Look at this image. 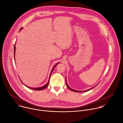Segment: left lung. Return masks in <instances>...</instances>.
Returning a JSON list of instances; mask_svg holds the SVG:
<instances>
[{"instance_id": "8db88e82", "label": "left lung", "mask_w": 123, "mask_h": 123, "mask_svg": "<svg viewBox=\"0 0 123 123\" xmlns=\"http://www.w3.org/2000/svg\"><path fill=\"white\" fill-rule=\"evenodd\" d=\"M66 84H67V87L70 89V90H72V91H74V92H86V91H89V90H91V89H92L93 88H94V87H95L96 86H94V87H93V88H91V89H88V90H86V91H77V90H74V89H72V88H71L68 86V84H67V81H66Z\"/></svg>"}]
</instances>
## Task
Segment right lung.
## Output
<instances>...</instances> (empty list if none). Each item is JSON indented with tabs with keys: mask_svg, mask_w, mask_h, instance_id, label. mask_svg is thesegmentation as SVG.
Returning a JSON list of instances; mask_svg holds the SVG:
<instances>
[{
	"mask_svg": "<svg viewBox=\"0 0 123 123\" xmlns=\"http://www.w3.org/2000/svg\"><path fill=\"white\" fill-rule=\"evenodd\" d=\"M22 29V27L20 28V30H21ZM15 49H16V47H15V45H14V55H15ZM14 58H15V57H14ZM58 64V63L56 64L53 67V69H52V71H51V72L50 75V76H51V74H52V71H53V69H54L55 67ZM50 77H49V79H50ZM49 81H48V83H47L46 85H45L44 86H42V87H38V88H32V87H29V86H26L28 88H30V89H33V90H43V89H45V88H46V87H48V85H49Z\"/></svg>",
	"mask_w": 123,
	"mask_h": 123,
	"instance_id": "add662e5",
	"label": "right lung"
}]
</instances>
